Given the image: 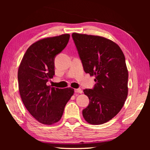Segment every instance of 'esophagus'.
I'll return each instance as SVG.
<instances>
[{
    "instance_id": "34e87169",
    "label": "esophagus",
    "mask_w": 150,
    "mask_h": 150,
    "mask_svg": "<svg viewBox=\"0 0 150 150\" xmlns=\"http://www.w3.org/2000/svg\"><path fill=\"white\" fill-rule=\"evenodd\" d=\"M75 93H82V90L81 89H75Z\"/></svg>"
}]
</instances>
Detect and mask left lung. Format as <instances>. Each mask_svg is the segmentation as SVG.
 Instances as JSON below:
<instances>
[{"label": "left lung", "instance_id": "1", "mask_svg": "<svg viewBox=\"0 0 150 150\" xmlns=\"http://www.w3.org/2000/svg\"><path fill=\"white\" fill-rule=\"evenodd\" d=\"M72 38L84 71L96 82L93 90H84L90 104L82 115L89 124L106 123L122 109L128 96L125 57L118 44L105 37L73 33Z\"/></svg>", "mask_w": 150, "mask_h": 150}]
</instances>
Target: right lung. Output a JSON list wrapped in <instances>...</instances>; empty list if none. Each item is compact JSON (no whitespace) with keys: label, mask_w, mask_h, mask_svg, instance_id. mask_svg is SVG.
Here are the masks:
<instances>
[{"label":"right lung","mask_w":150,"mask_h":150,"mask_svg":"<svg viewBox=\"0 0 150 150\" xmlns=\"http://www.w3.org/2000/svg\"><path fill=\"white\" fill-rule=\"evenodd\" d=\"M69 37L62 34L34 42L18 67V90L22 103L31 115L43 124L59 122L74 93L71 88H55L46 84L55 75V57L65 48Z\"/></svg>","instance_id":"1"}]
</instances>
